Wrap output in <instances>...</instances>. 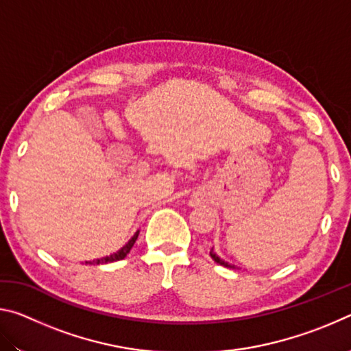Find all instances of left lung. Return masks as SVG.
<instances>
[{"mask_svg":"<svg viewBox=\"0 0 351 351\" xmlns=\"http://www.w3.org/2000/svg\"><path fill=\"white\" fill-rule=\"evenodd\" d=\"M210 257H212V260H213V261H215V263L224 266V268H232V269H237V266H235V265H229L228 261H224V260L219 258L218 255H217L215 252H213V249H210Z\"/></svg>","mask_w":351,"mask_h":351,"instance_id":"1","label":"left lung"}]
</instances>
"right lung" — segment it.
<instances>
[{"label": "right lung", "instance_id": "right-lung-1", "mask_svg": "<svg viewBox=\"0 0 351 351\" xmlns=\"http://www.w3.org/2000/svg\"><path fill=\"white\" fill-rule=\"evenodd\" d=\"M138 235H139V230L133 235V239L130 240V241L127 243V245L123 246L122 249H119V251H117L116 254L108 255V257H104V258H97V260H94V261H86V265H93V263H96V265L111 263V261H117V260L125 258V257H127V254H128L130 251H132V247H133V245L136 243V240H138Z\"/></svg>", "mask_w": 351, "mask_h": 351}]
</instances>
